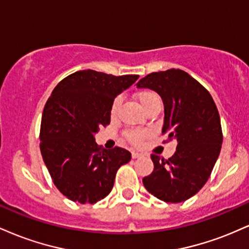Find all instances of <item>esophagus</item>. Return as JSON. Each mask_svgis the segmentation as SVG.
I'll use <instances>...</instances> for the list:
<instances>
[{
	"label": "esophagus",
	"mask_w": 249,
	"mask_h": 249,
	"mask_svg": "<svg viewBox=\"0 0 249 249\" xmlns=\"http://www.w3.org/2000/svg\"><path fill=\"white\" fill-rule=\"evenodd\" d=\"M131 156H132V159H137V158H141L142 157V153H139V152H132V154H131Z\"/></svg>",
	"instance_id": "esophagus-1"
}]
</instances>
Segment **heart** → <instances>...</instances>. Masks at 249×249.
<instances>
[{
	"instance_id": "1",
	"label": "heart",
	"mask_w": 249,
	"mask_h": 249,
	"mask_svg": "<svg viewBox=\"0 0 249 249\" xmlns=\"http://www.w3.org/2000/svg\"><path fill=\"white\" fill-rule=\"evenodd\" d=\"M136 98L139 104H141V107L144 108V111H147L148 108L152 107L153 105L160 104V98H159V96L151 90L139 91L136 95ZM119 104H121V98L117 97V98H115V101L112 102V105H111V116L116 115L117 111H118ZM125 136H126L127 141L130 142H132L134 145H139L142 142V139L146 137V133L139 130H131L127 131Z\"/></svg>"
}]
</instances>
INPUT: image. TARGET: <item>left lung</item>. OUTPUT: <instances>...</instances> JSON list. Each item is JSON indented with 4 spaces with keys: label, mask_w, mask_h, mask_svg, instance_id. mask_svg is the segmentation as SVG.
<instances>
[{
    "label": "left lung",
    "mask_w": 249,
    "mask_h": 249,
    "mask_svg": "<svg viewBox=\"0 0 249 249\" xmlns=\"http://www.w3.org/2000/svg\"><path fill=\"white\" fill-rule=\"evenodd\" d=\"M150 89L164 103L162 133L177 142L168 160L151 154L154 168L142 184L154 196L166 202H181L206 184L222 144L220 116L210 92L180 69L152 72L137 83Z\"/></svg>",
    "instance_id": "left-lung-1"
}]
</instances>
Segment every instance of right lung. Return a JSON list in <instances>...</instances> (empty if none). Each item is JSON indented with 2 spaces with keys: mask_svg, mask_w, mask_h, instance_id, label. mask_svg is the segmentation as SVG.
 <instances>
[{
  "mask_svg": "<svg viewBox=\"0 0 249 249\" xmlns=\"http://www.w3.org/2000/svg\"><path fill=\"white\" fill-rule=\"evenodd\" d=\"M138 75L77 71L53 89L43 110L41 153L55 186L81 204H95L111 192L116 173L131 160L122 147H99L95 134L110 124L111 105Z\"/></svg>",
  "mask_w": 249,
  "mask_h": 249,
  "instance_id": "obj_1",
  "label": "right lung"
}]
</instances>
